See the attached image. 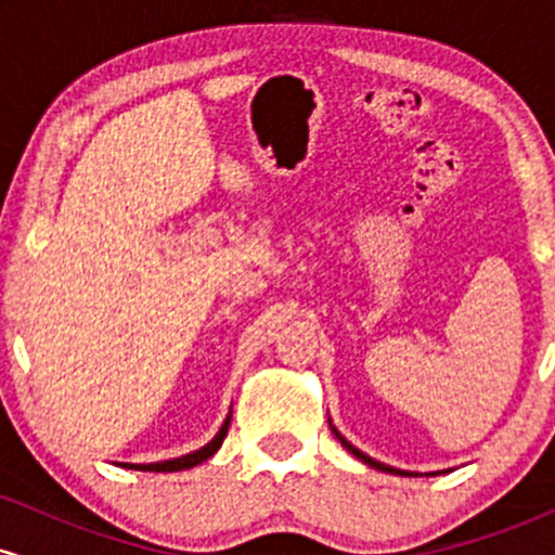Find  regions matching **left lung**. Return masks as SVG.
<instances>
[{
    "instance_id": "left-lung-1",
    "label": "left lung",
    "mask_w": 555,
    "mask_h": 555,
    "mask_svg": "<svg viewBox=\"0 0 555 555\" xmlns=\"http://www.w3.org/2000/svg\"><path fill=\"white\" fill-rule=\"evenodd\" d=\"M331 430H334V436H336V438H339V441H341V446H344V449H347V451H352V454H354V456H358V460H362V462H365V464H371V467H375V469H380V473H391V475H410V473H404V469H393V467H388V464H380V462H375V460H371V456H367V454H362V451H360V449H354V446H352V443H349V441H347V438H344L339 430H336V428H331Z\"/></svg>"
}]
</instances>
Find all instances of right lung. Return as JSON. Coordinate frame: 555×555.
I'll return each mask as SVG.
<instances>
[{
    "instance_id": "obj_1",
    "label": "right lung",
    "mask_w": 555,
    "mask_h": 555,
    "mask_svg": "<svg viewBox=\"0 0 555 555\" xmlns=\"http://www.w3.org/2000/svg\"><path fill=\"white\" fill-rule=\"evenodd\" d=\"M229 420H232V417H227V423L221 425V430L216 433V438H214L211 443H206V446H203V449L193 451V454H184V456H180V460L156 462V464H122V467H127V469H143V473H177V469H190V467H195V464L206 462L208 456H214L216 451H219V446L224 443L227 430H229Z\"/></svg>"
}]
</instances>
